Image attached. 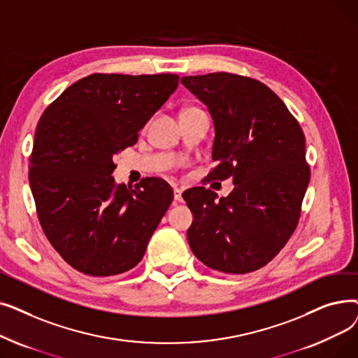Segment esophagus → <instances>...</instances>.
<instances>
[{
	"instance_id": "esophagus-1",
	"label": "esophagus",
	"mask_w": 358,
	"mask_h": 358,
	"mask_svg": "<svg viewBox=\"0 0 358 358\" xmlns=\"http://www.w3.org/2000/svg\"><path fill=\"white\" fill-rule=\"evenodd\" d=\"M182 192H181V189H178V187H176L174 189V200L176 201H178V203H182Z\"/></svg>"
}]
</instances>
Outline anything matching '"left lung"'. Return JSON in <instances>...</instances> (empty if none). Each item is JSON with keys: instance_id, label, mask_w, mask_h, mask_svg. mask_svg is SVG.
<instances>
[{"instance_id": "1", "label": "left lung", "mask_w": 358, "mask_h": 358, "mask_svg": "<svg viewBox=\"0 0 358 358\" xmlns=\"http://www.w3.org/2000/svg\"><path fill=\"white\" fill-rule=\"evenodd\" d=\"M215 123L210 180L232 177L220 197L204 187L185 190L193 213L187 231L204 266L228 274L264 267L287 243L300 217L310 169L303 130L274 91L236 73L182 77Z\"/></svg>"}]
</instances>
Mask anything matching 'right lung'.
Listing matches in <instances>:
<instances>
[{
    "label": "right lung",
    "mask_w": 358,
    "mask_h": 358,
    "mask_svg": "<svg viewBox=\"0 0 358 358\" xmlns=\"http://www.w3.org/2000/svg\"><path fill=\"white\" fill-rule=\"evenodd\" d=\"M178 87V75L92 73L68 87L36 127L29 181L52 247L71 267L108 277L134 268L173 201L166 181L134 189L111 177L113 157Z\"/></svg>",
    "instance_id": "right-lung-1"
}]
</instances>
